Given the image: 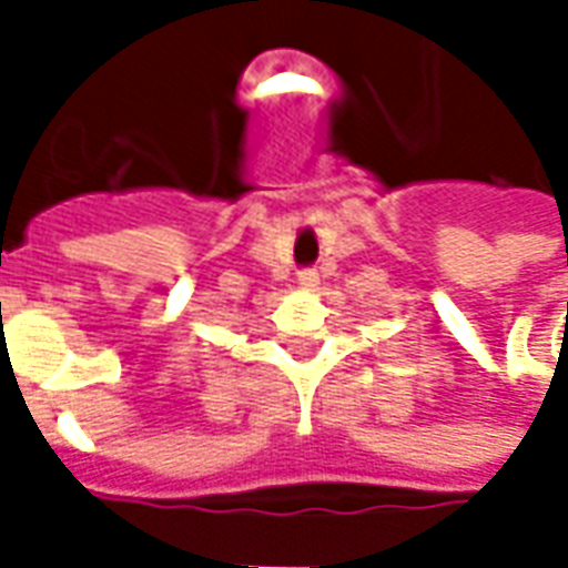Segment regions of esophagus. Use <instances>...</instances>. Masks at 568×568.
<instances>
[{
  "label": "esophagus",
  "instance_id": "esophagus-1",
  "mask_svg": "<svg viewBox=\"0 0 568 568\" xmlns=\"http://www.w3.org/2000/svg\"><path fill=\"white\" fill-rule=\"evenodd\" d=\"M297 285H301L304 292H316V288H320V273L304 271L301 276H297Z\"/></svg>",
  "mask_w": 568,
  "mask_h": 568
}]
</instances>
